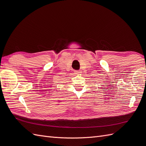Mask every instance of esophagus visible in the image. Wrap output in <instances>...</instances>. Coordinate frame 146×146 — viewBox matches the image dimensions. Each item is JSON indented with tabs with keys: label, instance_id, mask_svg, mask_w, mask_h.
<instances>
[{
	"label": "esophagus",
	"instance_id": "1",
	"mask_svg": "<svg viewBox=\"0 0 146 146\" xmlns=\"http://www.w3.org/2000/svg\"><path fill=\"white\" fill-rule=\"evenodd\" d=\"M75 74H80L82 73L81 70H75L74 71Z\"/></svg>",
	"mask_w": 146,
	"mask_h": 146
}]
</instances>
